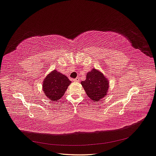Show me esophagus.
Here are the masks:
<instances>
[{
  "mask_svg": "<svg viewBox=\"0 0 156 156\" xmlns=\"http://www.w3.org/2000/svg\"><path fill=\"white\" fill-rule=\"evenodd\" d=\"M73 81H75V82H78V81H80V79H79L78 78H75V79H74V80H73Z\"/></svg>",
  "mask_w": 156,
  "mask_h": 156,
  "instance_id": "esophagus-1",
  "label": "esophagus"
}]
</instances>
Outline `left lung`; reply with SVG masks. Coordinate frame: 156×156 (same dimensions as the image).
I'll return each mask as SVG.
<instances>
[{
	"instance_id": "8db88e82",
	"label": "left lung",
	"mask_w": 156,
	"mask_h": 156,
	"mask_svg": "<svg viewBox=\"0 0 156 156\" xmlns=\"http://www.w3.org/2000/svg\"><path fill=\"white\" fill-rule=\"evenodd\" d=\"M87 95L94 102L101 101L108 94L109 82L104 74L97 69L93 68L87 74V78L81 82Z\"/></svg>"
}]
</instances>
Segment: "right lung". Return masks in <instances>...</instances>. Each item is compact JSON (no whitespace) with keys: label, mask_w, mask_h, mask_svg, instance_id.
I'll list each match as a JSON object with an SVG mask.
<instances>
[{"label":"right lung","mask_w":156,"mask_h":156,"mask_svg":"<svg viewBox=\"0 0 156 156\" xmlns=\"http://www.w3.org/2000/svg\"><path fill=\"white\" fill-rule=\"evenodd\" d=\"M71 83V81L66 76L54 69L44 80L42 89L48 99L57 101L64 95Z\"/></svg>","instance_id":"1"}]
</instances>
